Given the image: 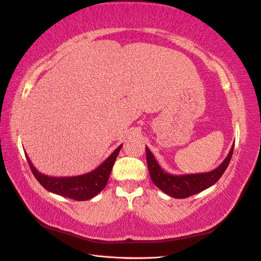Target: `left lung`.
Listing matches in <instances>:
<instances>
[{"label": "left lung", "mask_w": 261, "mask_h": 261, "mask_svg": "<svg viewBox=\"0 0 261 261\" xmlns=\"http://www.w3.org/2000/svg\"><path fill=\"white\" fill-rule=\"evenodd\" d=\"M146 147V161L148 172H150L152 181L156 187L162 190L163 193L171 196L173 198H187L189 196H193L200 193L211 186L219 181V179L224 173L228 163L231 161L233 148L232 145L227 156L224 159L219 167L212 170L210 172L204 173H191V174H170L159 166L155 158L150 151V148Z\"/></svg>", "instance_id": "8db88e82"}]
</instances>
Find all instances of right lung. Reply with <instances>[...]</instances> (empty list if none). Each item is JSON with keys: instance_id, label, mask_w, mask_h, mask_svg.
I'll use <instances>...</instances> for the list:
<instances>
[{"instance_id": "1", "label": "right lung", "mask_w": 261, "mask_h": 261, "mask_svg": "<svg viewBox=\"0 0 261 261\" xmlns=\"http://www.w3.org/2000/svg\"><path fill=\"white\" fill-rule=\"evenodd\" d=\"M121 146H123V144L117 147L98 168H95L92 171L80 175H73V177H50V175H46L39 172L34 167V164L31 163L27 154L25 158L36 179L49 193L74 200H88L97 196L106 187Z\"/></svg>"}]
</instances>
